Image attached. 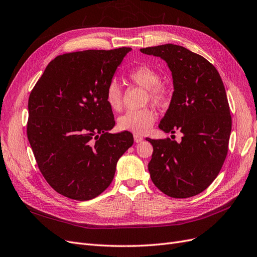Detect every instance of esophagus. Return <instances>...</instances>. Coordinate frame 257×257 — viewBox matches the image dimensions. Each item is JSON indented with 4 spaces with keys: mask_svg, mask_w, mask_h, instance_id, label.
Instances as JSON below:
<instances>
[{
    "mask_svg": "<svg viewBox=\"0 0 257 257\" xmlns=\"http://www.w3.org/2000/svg\"><path fill=\"white\" fill-rule=\"evenodd\" d=\"M134 139H135V142L136 143H140V142H142V141H143V137H141L139 135H135Z\"/></svg>",
    "mask_w": 257,
    "mask_h": 257,
    "instance_id": "34e87169",
    "label": "esophagus"
}]
</instances>
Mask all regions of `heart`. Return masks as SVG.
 <instances>
[{"label":"heart","mask_w":257,"mask_h":257,"mask_svg":"<svg viewBox=\"0 0 257 257\" xmlns=\"http://www.w3.org/2000/svg\"><path fill=\"white\" fill-rule=\"evenodd\" d=\"M128 78L137 85L147 89V100L153 104L161 105L168 100V92L160 84L161 77L155 69L147 65H141L128 73ZM105 102L114 112H118L122 106L121 92L118 84L112 81L105 89ZM156 115L151 109L127 111L118 117L117 127L121 131H131L135 134H145L155 122Z\"/></svg>","instance_id":"1"}]
</instances>
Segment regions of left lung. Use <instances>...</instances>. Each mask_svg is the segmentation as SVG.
I'll use <instances>...</instances> for the list:
<instances>
[{
	"label": "left lung",
	"instance_id": "1",
	"mask_svg": "<svg viewBox=\"0 0 257 257\" xmlns=\"http://www.w3.org/2000/svg\"><path fill=\"white\" fill-rule=\"evenodd\" d=\"M140 51L168 64L174 92L159 128L183 134L179 143L146 139L154 148L151 178L171 197L194 196L216 179L227 155L231 117L224 84L212 64L185 47L167 44Z\"/></svg>",
	"mask_w": 257,
	"mask_h": 257
}]
</instances>
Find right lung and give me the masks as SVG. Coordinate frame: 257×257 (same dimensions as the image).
Masks as SVG:
<instances>
[{
	"label": "right lung",
	"mask_w": 257,
	"mask_h": 257,
	"mask_svg": "<svg viewBox=\"0 0 257 257\" xmlns=\"http://www.w3.org/2000/svg\"><path fill=\"white\" fill-rule=\"evenodd\" d=\"M130 51L123 47L56 56L31 92L29 142L48 184L66 197L88 201L102 193L134 144L129 131L109 132L115 120L104 98Z\"/></svg>",
	"instance_id": "add662e5"
}]
</instances>
